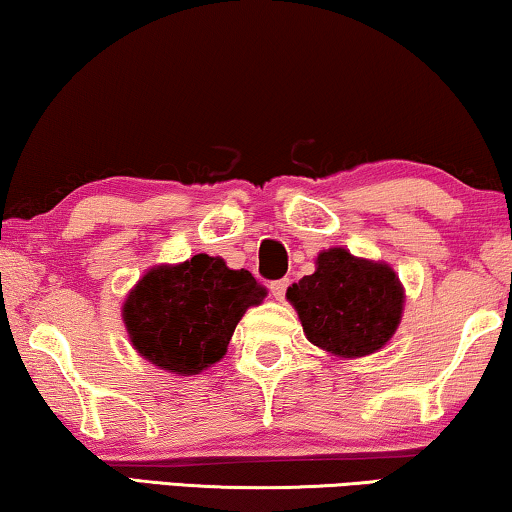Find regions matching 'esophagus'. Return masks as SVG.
Instances as JSON below:
<instances>
[{"mask_svg": "<svg viewBox=\"0 0 512 512\" xmlns=\"http://www.w3.org/2000/svg\"><path fill=\"white\" fill-rule=\"evenodd\" d=\"M287 287H290V278H280V280H273L271 283V294L276 297L278 301L285 299V292Z\"/></svg>", "mask_w": 512, "mask_h": 512, "instance_id": "1", "label": "esophagus"}]
</instances>
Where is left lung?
I'll return each mask as SVG.
<instances>
[{
    "label": "left lung",
    "mask_w": 512,
    "mask_h": 512,
    "mask_svg": "<svg viewBox=\"0 0 512 512\" xmlns=\"http://www.w3.org/2000/svg\"><path fill=\"white\" fill-rule=\"evenodd\" d=\"M308 341L338 357H364L383 348L399 327L403 290L387 264L331 248L311 276L287 287Z\"/></svg>",
    "instance_id": "left-lung-1"
}]
</instances>
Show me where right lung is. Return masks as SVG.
I'll return each instance as SVG.
<instances>
[{
	"mask_svg": "<svg viewBox=\"0 0 512 512\" xmlns=\"http://www.w3.org/2000/svg\"><path fill=\"white\" fill-rule=\"evenodd\" d=\"M266 287L246 269L232 271L220 257L194 255L157 266L129 292L122 308L134 348L164 371H204L227 352L236 325Z\"/></svg>",
	"mask_w": 512,
	"mask_h": 512,
	"instance_id": "right-lung-1",
	"label": "right lung"
}]
</instances>
